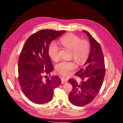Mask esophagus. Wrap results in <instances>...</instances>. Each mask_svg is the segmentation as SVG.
Masks as SVG:
<instances>
[{"label":"esophagus","mask_w":123,"mask_h":123,"mask_svg":"<svg viewBox=\"0 0 123 123\" xmlns=\"http://www.w3.org/2000/svg\"><path fill=\"white\" fill-rule=\"evenodd\" d=\"M68 82V81L66 79H64V78H62L61 79V83L62 84H64V83H66Z\"/></svg>","instance_id":"obj_1"}]
</instances>
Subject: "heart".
Segmentation results:
<instances>
[{"instance_id": "b5f03b06", "label": "heart", "mask_w": 123, "mask_h": 123, "mask_svg": "<svg viewBox=\"0 0 123 123\" xmlns=\"http://www.w3.org/2000/svg\"><path fill=\"white\" fill-rule=\"evenodd\" d=\"M59 41L63 47L71 50V56L78 63L82 64L86 61L90 50V44L87 40H81L78 36L70 33L61 37ZM48 52L53 61L59 60V47L56 43L53 42L50 44ZM76 67V64L73 61H62L57 64L56 69L61 75L67 76Z\"/></svg>"}]
</instances>
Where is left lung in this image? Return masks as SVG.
Returning <instances> with one entry per match:
<instances>
[{
	"mask_svg": "<svg viewBox=\"0 0 123 123\" xmlns=\"http://www.w3.org/2000/svg\"><path fill=\"white\" fill-rule=\"evenodd\" d=\"M88 37L90 43V53L84 67L78 71L75 76L82 79L78 82L75 79H69L73 88L69 94L71 104L78 106L91 102L101 88L105 74L104 55L99 43L88 31H83Z\"/></svg>",
	"mask_w": 123,
	"mask_h": 123,
	"instance_id": "1",
	"label": "left lung"
}]
</instances>
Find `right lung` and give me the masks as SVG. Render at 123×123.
<instances>
[{
  "instance_id": "1",
  "label": "right lung",
  "mask_w": 123,
  "mask_h": 123,
  "mask_svg": "<svg viewBox=\"0 0 123 123\" xmlns=\"http://www.w3.org/2000/svg\"><path fill=\"white\" fill-rule=\"evenodd\" d=\"M66 31L42 29L29 36L20 54L18 81L25 95L32 102L43 104L53 98L54 89L61 83L55 75L43 78L54 70L48 54L52 41ZM50 76V75H49Z\"/></svg>"
}]
</instances>
